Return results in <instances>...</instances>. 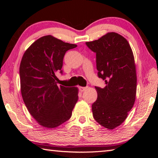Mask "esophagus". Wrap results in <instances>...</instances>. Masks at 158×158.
<instances>
[{
    "instance_id": "1",
    "label": "esophagus",
    "mask_w": 158,
    "mask_h": 158,
    "mask_svg": "<svg viewBox=\"0 0 158 158\" xmlns=\"http://www.w3.org/2000/svg\"><path fill=\"white\" fill-rule=\"evenodd\" d=\"M88 87H79V90H80V91H81V92H84V90H86V89H87Z\"/></svg>"
}]
</instances>
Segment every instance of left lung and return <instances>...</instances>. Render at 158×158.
Listing matches in <instances>:
<instances>
[{
  "label": "left lung",
  "instance_id": "obj_1",
  "mask_svg": "<svg viewBox=\"0 0 158 158\" xmlns=\"http://www.w3.org/2000/svg\"><path fill=\"white\" fill-rule=\"evenodd\" d=\"M85 44L96 53L98 77L106 84L103 89L95 86L98 98L92 105L93 116L102 126L113 130L125 121L135 102L137 74L132 50L127 40L114 32Z\"/></svg>",
  "mask_w": 158,
  "mask_h": 158
}]
</instances>
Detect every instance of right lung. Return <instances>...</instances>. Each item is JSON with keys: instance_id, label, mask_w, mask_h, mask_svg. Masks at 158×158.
Instances as JSON below:
<instances>
[{"instance_id": "add662e5", "label": "right lung", "mask_w": 158, "mask_h": 158, "mask_svg": "<svg viewBox=\"0 0 158 158\" xmlns=\"http://www.w3.org/2000/svg\"><path fill=\"white\" fill-rule=\"evenodd\" d=\"M77 47L46 35L23 53L19 67L21 95L29 113L42 127H57L72 116L78 88L58 86L56 73H63L65 52Z\"/></svg>"}]
</instances>
